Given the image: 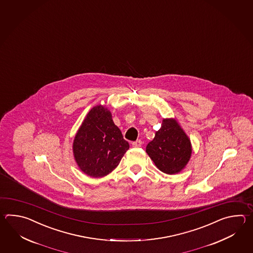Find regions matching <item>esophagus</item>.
<instances>
[{
    "instance_id": "obj_1",
    "label": "esophagus",
    "mask_w": 253,
    "mask_h": 253,
    "mask_svg": "<svg viewBox=\"0 0 253 253\" xmlns=\"http://www.w3.org/2000/svg\"><path fill=\"white\" fill-rule=\"evenodd\" d=\"M132 145L134 147H140L142 145V141L141 140H136V141H134V142L132 143Z\"/></svg>"
}]
</instances>
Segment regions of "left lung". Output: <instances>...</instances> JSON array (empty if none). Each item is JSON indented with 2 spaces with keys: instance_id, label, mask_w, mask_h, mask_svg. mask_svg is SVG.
I'll use <instances>...</instances> for the list:
<instances>
[{
  "instance_id": "left-lung-1",
  "label": "left lung",
  "mask_w": 253,
  "mask_h": 253,
  "mask_svg": "<svg viewBox=\"0 0 253 253\" xmlns=\"http://www.w3.org/2000/svg\"><path fill=\"white\" fill-rule=\"evenodd\" d=\"M146 153L157 168L168 174L180 172L191 157L187 135L174 119H164L155 138L146 145Z\"/></svg>"
}]
</instances>
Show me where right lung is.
Returning <instances> with one entry per match:
<instances>
[{
  "mask_svg": "<svg viewBox=\"0 0 253 253\" xmlns=\"http://www.w3.org/2000/svg\"><path fill=\"white\" fill-rule=\"evenodd\" d=\"M129 144L114 124L107 108H92L76 134L73 152L83 172L92 177H102L119 166Z\"/></svg>",
  "mask_w": 253,
  "mask_h": 253,
  "instance_id": "obj_1",
  "label": "right lung"
}]
</instances>
